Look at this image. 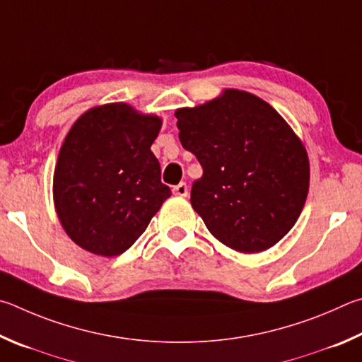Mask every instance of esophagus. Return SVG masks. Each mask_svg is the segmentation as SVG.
<instances>
[{
    "mask_svg": "<svg viewBox=\"0 0 362 362\" xmlns=\"http://www.w3.org/2000/svg\"><path fill=\"white\" fill-rule=\"evenodd\" d=\"M173 194L175 195H180V197H187L189 194V189L186 182H180V185L173 187Z\"/></svg>",
    "mask_w": 362,
    "mask_h": 362,
    "instance_id": "1",
    "label": "esophagus"
}]
</instances>
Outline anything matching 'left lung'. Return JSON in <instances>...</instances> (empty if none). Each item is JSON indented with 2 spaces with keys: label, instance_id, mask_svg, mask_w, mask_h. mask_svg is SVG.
Wrapping results in <instances>:
<instances>
[{
  "label": "left lung",
  "instance_id": "8db88e82",
  "mask_svg": "<svg viewBox=\"0 0 362 362\" xmlns=\"http://www.w3.org/2000/svg\"><path fill=\"white\" fill-rule=\"evenodd\" d=\"M180 141L204 168L191 204L221 243L261 252L293 229L310 182L307 151L274 107L227 88L176 111Z\"/></svg>",
  "mask_w": 362,
  "mask_h": 362
}]
</instances>
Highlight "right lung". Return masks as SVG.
<instances>
[{
  "label": "right lung",
  "mask_w": 362,
  "mask_h": 362,
  "mask_svg": "<svg viewBox=\"0 0 362 362\" xmlns=\"http://www.w3.org/2000/svg\"><path fill=\"white\" fill-rule=\"evenodd\" d=\"M160 124L157 116L111 103L88 110L68 132L54 173V202L63 229L81 248L122 255L171 195L151 151Z\"/></svg>",
  "instance_id": "right-lung-1"
}]
</instances>
